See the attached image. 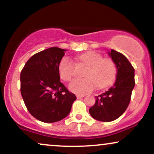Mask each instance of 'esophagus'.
Returning a JSON list of instances; mask_svg holds the SVG:
<instances>
[{
  "instance_id": "34e87169",
  "label": "esophagus",
  "mask_w": 154,
  "mask_h": 154,
  "mask_svg": "<svg viewBox=\"0 0 154 154\" xmlns=\"http://www.w3.org/2000/svg\"><path fill=\"white\" fill-rule=\"evenodd\" d=\"M83 97H85L84 95H77V98H83Z\"/></svg>"
}]
</instances>
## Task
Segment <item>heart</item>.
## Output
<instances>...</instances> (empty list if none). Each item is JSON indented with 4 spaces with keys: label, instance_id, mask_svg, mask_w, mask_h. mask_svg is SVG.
Segmentation results:
<instances>
[{
    "label": "heart",
    "instance_id": "heart-1",
    "mask_svg": "<svg viewBox=\"0 0 154 154\" xmlns=\"http://www.w3.org/2000/svg\"><path fill=\"white\" fill-rule=\"evenodd\" d=\"M79 63L88 65L85 78L75 79L70 83L69 89L77 94H85L93 91L97 85L99 89L109 86L115 79L116 66L114 61L109 58H103L101 54L90 51L78 56ZM75 63L68 57H63L59 64L60 77L64 81H70L75 73Z\"/></svg>",
    "mask_w": 154,
    "mask_h": 154
}]
</instances>
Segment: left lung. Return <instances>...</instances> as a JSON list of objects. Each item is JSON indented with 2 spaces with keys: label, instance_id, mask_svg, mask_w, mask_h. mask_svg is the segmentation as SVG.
I'll list each match as a JSON object with an SVG mask.
<instances>
[{
  "label": "left lung",
  "instance_id": "left-lung-1",
  "mask_svg": "<svg viewBox=\"0 0 154 154\" xmlns=\"http://www.w3.org/2000/svg\"><path fill=\"white\" fill-rule=\"evenodd\" d=\"M109 55L117 69L115 83L109 91L95 96V103L89 109L92 117L101 122L114 121L122 115L135 87V69L128 59L113 49Z\"/></svg>",
  "mask_w": 154,
  "mask_h": 154
}]
</instances>
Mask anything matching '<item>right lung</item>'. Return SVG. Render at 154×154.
<instances>
[{"label": "right lung", "mask_w": 154, "mask_h": 154, "mask_svg": "<svg viewBox=\"0 0 154 154\" xmlns=\"http://www.w3.org/2000/svg\"><path fill=\"white\" fill-rule=\"evenodd\" d=\"M66 51L52 47L40 51L26 61L21 72L23 100L39 121L52 123L63 119L77 99L60 81L59 64Z\"/></svg>", "instance_id": "add662e5"}]
</instances>
